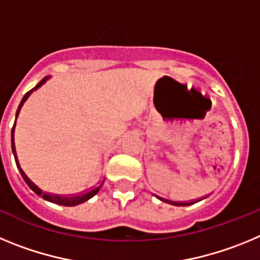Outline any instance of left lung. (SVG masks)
I'll return each instance as SVG.
<instances>
[{
    "label": "left lung",
    "instance_id": "1",
    "mask_svg": "<svg viewBox=\"0 0 260 260\" xmlns=\"http://www.w3.org/2000/svg\"><path fill=\"white\" fill-rule=\"evenodd\" d=\"M158 199H161L162 202H167L169 204H173V206H189V204H192L194 202H174V201H169V199H164L161 197H158Z\"/></svg>",
    "mask_w": 260,
    "mask_h": 260
}]
</instances>
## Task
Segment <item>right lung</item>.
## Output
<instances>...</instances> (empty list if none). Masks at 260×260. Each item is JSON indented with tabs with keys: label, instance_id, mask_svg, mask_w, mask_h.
I'll return each instance as SVG.
<instances>
[{
	"label": "right lung",
	"instance_id": "right-lung-1",
	"mask_svg": "<svg viewBox=\"0 0 260 260\" xmlns=\"http://www.w3.org/2000/svg\"><path fill=\"white\" fill-rule=\"evenodd\" d=\"M44 82H45V79H43V80H41V82H40V83H39L38 86L35 87V88H32L31 91H28V92H27L26 95L23 96L22 102H20L19 107H18L17 116H15V117H18V114H19V112H20V108H22V105L24 104V102H26V100H27V98H28V96L31 95L32 91H34V89L38 88V87H40L41 84L44 83ZM15 119H17V118H15ZM14 127H15V123H14L13 130H11V148H13V153H14V157H15V162H17V167H18V169H19L20 174H22L23 180L26 181L27 185H28L29 187H31V189L36 192V194L40 195V197H43V198L47 199V201L52 202V203L61 204V206H69V207H71V206H77V204H80V203H83V202L88 201L89 198H92L93 195L98 194L99 190L102 189V186H103V183H104L105 178H104V180L100 181V182H99V185H96L95 187H92V189L87 190V191L79 192V194H73V195H57V194H49V192L43 191V190H41L40 187H38V186H36L35 183L32 182L31 180H29L28 177L26 176V173H24V172L22 171V168L19 167V161H18L17 152H15V144H14Z\"/></svg>",
	"mask_w": 260,
	"mask_h": 260
}]
</instances>
